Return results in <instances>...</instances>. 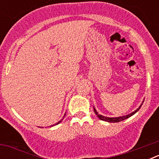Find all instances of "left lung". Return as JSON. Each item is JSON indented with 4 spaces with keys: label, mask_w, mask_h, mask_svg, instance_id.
Here are the masks:
<instances>
[{
    "label": "left lung",
    "mask_w": 159,
    "mask_h": 159,
    "mask_svg": "<svg viewBox=\"0 0 159 159\" xmlns=\"http://www.w3.org/2000/svg\"><path fill=\"white\" fill-rule=\"evenodd\" d=\"M142 105H143V103H142L141 106H140L138 108L137 110L134 111V112H132V113L130 114V115H127V116H120V117H116V118L104 117V116H101V115H99L95 108H94V111H95V115L97 116V117L99 118V119H100L101 120H102V121H106V122H108V123H119V122H121V121H123V120H125V119H128V118H130V116H132L133 115H134V114H135L139 110L140 107H142Z\"/></svg>",
    "instance_id": "left-lung-1"
}]
</instances>
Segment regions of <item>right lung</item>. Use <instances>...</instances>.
Masks as SVG:
<instances>
[{"instance_id":"1","label":"right lung","mask_w":159,"mask_h":159,"mask_svg":"<svg viewBox=\"0 0 159 159\" xmlns=\"http://www.w3.org/2000/svg\"><path fill=\"white\" fill-rule=\"evenodd\" d=\"M60 122H61V121H60V122H58V123H56V125H57V124H59V123H60Z\"/></svg>"}]
</instances>
